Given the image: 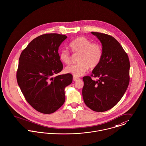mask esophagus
Here are the masks:
<instances>
[{
	"label": "esophagus",
	"instance_id": "1",
	"mask_svg": "<svg viewBox=\"0 0 146 146\" xmlns=\"http://www.w3.org/2000/svg\"><path fill=\"white\" fill-rule=\"evenodd\" d=\"M80 78L79 77H75V76H73V81H77V80H80Z\"/></svg>",
	"mask_w": 146,
	"mask_h": 146
}]
</instances>
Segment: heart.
<instances>
[{
    "label": "heart",
    "mask_w": 146,
    "mask_h": 146,
    "mask_svg": "<svg viewBox=\"0 0 146 146\" xmlns=\"http://www.w3.org/2000/svg\"><path fill=\"white\" fill-rule=\"evenodd\" d=\"M69 47L73 53L80 54L76 64L69 65L65 68L66 73L79 77L84 74L89 69L97 66L101 60L102 49L98 43H92L88 38L80 36L76 38L69 44ZM60 60L65 64L70 62V55L65 49L62 50L59 54Z\"/></svg>",
    "instance_id": "1"
}]
</instances>
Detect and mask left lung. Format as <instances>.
Returning <instances> with one entry per match:
<instances>
[{"mask_svg": "<svg viewBox=\"0 0 146 146\" xmlns=\"http://www.w3.org/2000/svg\"><path fill=\"white\" fill-rule=\"evenodd\" d=\"M100 41L102 56L100 64L92 70L91 77L83 78L82 96L85 104L91 110L104 112L115 106L125 94L129 83L128 56L113 36L91 32Z\"/></svg>", "mask_w": 146, "mask_h": 146, "instance_id": "left-lung-1", "label": "left lung"}]
</instances>
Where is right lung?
<instances>
[{"instance_id": "right-lung-1", "label": "right lung", "mask_w": 146, "mask_h": 146, "mask_svg": "<svg viewBox=\"0 0 146 146\" xmlns=\"http://www.w3.org/2000/svg\"><path fill=\"white\" fill-rule=\"evenodd\" d=\"M67 38L46 33L34 38L21 54L17 80L28 103L37 111L51 113L64 103V89L71 84L70 73L54 77L63 68L58 50Z\"/></svg>"}]
</instances>
